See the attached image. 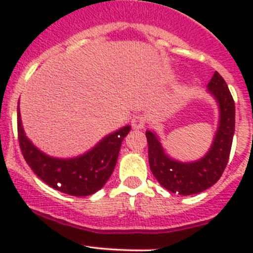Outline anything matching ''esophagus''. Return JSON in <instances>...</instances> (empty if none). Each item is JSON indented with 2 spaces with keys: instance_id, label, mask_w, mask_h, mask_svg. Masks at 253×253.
Returning <instances> with one entry per match:
<instances>
[{
  "instance_id": "1",
  "label": "esophagus",
  "mask_w": 253,
  "mask_h": 253,
  "mask_svg": "<svg viewBox=\"0 0 253 253\" xmlns=\"http://www.w3.org/2000/svg\"><path fill=\"white\" fill-rule=\"evenodd\" d=\"M131 122H132V126H133L134 128H138V129L143 128V127L147 125V117L142 114H137L132 117Z\"/></svg>"
}]
</instances>
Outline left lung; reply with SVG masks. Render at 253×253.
I'll use <instances>...</instances> for the list:
<instances>
[{"instance_id":"left-lung-1","label":"left lung","mask_w":253,"mask_h":253,"mask_svg":"<svg viewBox=\"0 0 253 253\" xmlns=\"http://www.w3.org/2000/svg\"><path fill=\"white\" fill-rule=\"evenodd\" d=\"M208 89L219 104L220 121L211 150L203 159L188 164L175 162L165 154L157 136L145 132L150 170L160 185L172 193L190 196L202 192L220 178L228 164L235 132V103L218 72L211 77Z\"/></svg>"}]
</instances>
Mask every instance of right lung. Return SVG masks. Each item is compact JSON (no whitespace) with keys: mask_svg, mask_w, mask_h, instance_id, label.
Listing matches in <instances>:
<instances>
[{"mask_svg":"<svg viewBox=\"0 0 253 253\" xmlns=\"http://www.w3.org/2000/svg\"><path fill=\"white\" fill-rule=\"evenodd\" d=\"M18 141L25 162L35 175L55 190L71 196H90L109 180L116 165L121 143L131 127L126 126L105 137L95 148L75 159H55L40 152L25 137L17 112Z\"/></svg>","mask_w":253,"mask_h":253,"instance_id":"add662e5","label":"right lung"}]
</instances>
